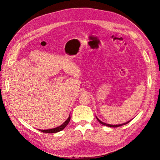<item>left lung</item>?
I'll return each mask as SVG.
<instances>
[{
	"instance_id": "8db88e82",
	"label": "left lung",
	"mask_w": 160,
	"mask_h": 160,
	"mask_svg": "<svg viewBox=\"0 0 160 160\" xmlns=\"http://www.w3.org/2000/svg\"><path fill=\"white\" fill-rule=\"evenodd\" d=\"M96 118H97V119L98 120V121L100 123V124H103V125H104V126H106V127H113V128H117V127H121V126H122V125H124V124H127V123H128L129 122H130V121H128V122H125V123H123V124H117V125H112V124H106V123H104V122H102L101 121H100L97 117H96Z\"/></svg>"
}]
</instances>
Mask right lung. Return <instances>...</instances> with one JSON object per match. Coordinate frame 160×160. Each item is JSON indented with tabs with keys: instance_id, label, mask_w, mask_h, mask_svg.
<instances>
[{
	"instance_id": "add662e5",
	"label": "right lung",
	"mask_w": 160,
	"mask_h": 160,
	"mask_svg": "<svg viewBox=\"0 0 160 160\" xmlns=\"http://www.w3.org/2000/svg\"><path fill=\"white\" fill-rule=\"evenodd\" d=\"M70 119H71V116L69 115V118L67 119L65 122H64L61 126H60V127H58L57 128H52V129H49V130H39L41 132H43V133H56V132H58L60 131H62L63 128H65L66 127V126L68 124L69 122L70 121Z\"/></svg>"
}]
</instances>
